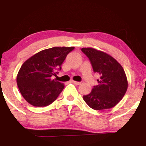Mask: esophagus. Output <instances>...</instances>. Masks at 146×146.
I'll return each instance as SVG.
<instances>
[{
  "mask_svg": "<svg viewBox=\"0 0 146 146\" xmlns=\"http://www.w3.org/2000/svg\"><path fill=\"white\" fill-rule=\"evenodd\" d=\"M72 83H73L75 85H80V84H81V82H76V81H72Z\"/></svg>",
  "mask_w": 146,
  "mask_h": 146,
  "instance_id": "34e87169",
  "label": "esophagus"
}]
</instances>
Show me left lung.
Instances as JSON below:
<instances>
[{
	"label": "left lung",
	"instance_id": "8db88e82",
	"mask_svg": "<svg viewBox=\"0 0 146 146\" xmlns=\"http://www.w3.org/2000/svg\"><path fill=\"white\" fill-rule=\"evenodd\" d=\"M93 71L100 75L98 85L83 99L94 110L109 109L116 106L124 96L128 80L121 65L112 56L93 48H82Z\"/></svg>",
	"mask_w": 146,
	"mask_h": 146
}]
</instances>
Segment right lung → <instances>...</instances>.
Listing matches in <instances>:
<instances>
[{
    "instance_id": "obj_1",
    "label": "right lung",
    "mask_w": 146,
    "mask_h": 146,
    "mask_svg": "<svg viewBox=\"0 0 146 146\" xmlns=\"http://www.w3.org/2000/svg\"><path fill=\"white\" fill-rule=\"evenodd\" d=\"M75 47H53L42 50L23 63L16 82L21 95L33 106H46L62 91V83L51 77L60 71L65 58Z\"/></svg>"
}]
</instances>
